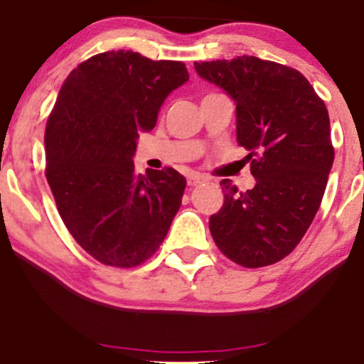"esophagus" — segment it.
<instances>
[{"label": "esophagus", "instance_id": "1", "mask_svg": "<svg viewBox=\"0 0 364 364\" xmlns=\"http://www.w3.org/2000/svg\"><path fill=\"white\" fill-rule=\"evenodd\" d=\"M203 181H205V178L198 173H191L190 176H188V186H196Z\"/></svg>", "mask_w": 364, "mask_h": 364}]
</instances>
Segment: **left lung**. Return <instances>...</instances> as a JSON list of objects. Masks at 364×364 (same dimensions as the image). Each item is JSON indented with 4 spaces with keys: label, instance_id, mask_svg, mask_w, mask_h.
I'll use <instances>...</instances> for the list:
<instances>
[{
    "label": "left lung",
    "instance_id": "8db88e82",
    "mask_svg": "<svg viewBox=\"0 0 364 364\" xmlns=\"http://www.w3.org/2000/svg\"><path fill=\"white\" fill-rule=\"evenodd\" d=\"M201 79L235 102L237 142L252 159V190L222 185L225 201L210 216L216 247L238 265L257 269L296 248L319 210L334 161L326 104L296 68L260 60L195 62Z\"/></svg>",
    "mask_w": 364,
    "mask_h": 364
}]
</instances>
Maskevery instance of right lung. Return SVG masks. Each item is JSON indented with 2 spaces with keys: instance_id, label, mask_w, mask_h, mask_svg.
<instances>
[{
  "instance_id": "1",
  "label": "right lung",
  "mask_w": 364,
  "mask_h": 364,
  "mask_svg": "<svg viewBox=\"0 0 364 364\" xmlns=\"http://www.w3.org/2000/svg\"><path fill=\"white\" fill-rule=\"evenodd\" d=\"M190 75L131 50L94 55L60 87L47 121V181L63 223L94 259L136 267L158 250L181 206L176 169L134 173L137 137Z\"/></svg>"
}]
</instances>
